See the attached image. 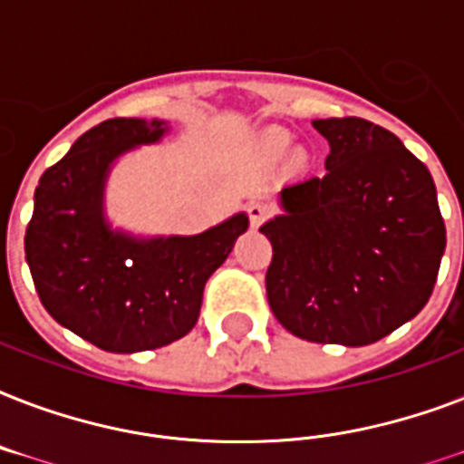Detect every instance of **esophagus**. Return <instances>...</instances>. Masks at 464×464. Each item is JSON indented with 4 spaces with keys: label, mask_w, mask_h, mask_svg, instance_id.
I'll return each mask as SVG.
<instances>
[{
    "label": "esophagus",
    "mask_w": 464,
    "mask_h": 464,
    "mask_svg": "<svg viewBox=\"0 0 464 464\" xmlns=\"http://www.w3.org/2000/svg\"><path fill=\"white\" fill-rule=\"evenodd\" d=\"M269 209H267V204H260V202H250L247 204V217H250V226H260L262 224V218L267 217Z\"/></svg>",
    "instance_id": "esophagus-1"
}]
</instances>
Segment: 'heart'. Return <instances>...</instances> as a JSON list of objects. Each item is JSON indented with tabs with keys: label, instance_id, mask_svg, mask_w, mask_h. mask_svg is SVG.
Returning a JSON list of instances; mask_svg holds the SVG:
<instances>
[{
	"label": "heart",
	"instance_id": "heart-1",
	"mask_svg": "<svg viewBox=\"0 0 464 464\" xmlns=\"http://www.w3.org/2000/svg\"><path fill=\"white\" fill-rule=\"evenodd\" d=\"M291 147V134L286 130H269V132L262 134V151L269 156V159H279L289 151ZM305 166V154L301 149L291 151L289 156V168L291 170H304Z\"/></svg>",
	"mask_w": 464,
	"mask_h": 464
}]
</instances>
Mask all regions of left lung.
Listing matches in <instances>:
<instances>
[{
    "label": "left lung",
    "instance_id": "1",
    "mask_svg": "<svg viewBox=\"0 0 464 464\" xmlns=\"http://www.w3.org/2000/svg\"><path fill=\"white\" fill-rule=\"evenodd\" d=\"M330 144L323 178L279 192L260 226L272 243L267 301L317 344L366 346L410 323L431 296L446 224L429 168L361 118L313 120Z\"/></svg>",
    "mask_w": 464,
    "mask_h": 464
}]
</instances>
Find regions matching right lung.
I'll use <instances>...</instances> for the list:
<instances>
[{"label":"right lung","mask_w":464,"mask_h":464,"mask_svg":"<svg viewBox=\"0 0 464 464\" xmlns=\"http://www.w3.org/2000/svg\"><path fill=\"white\" fill-rule=\"evenodd\" d=\"M166 120H105L47 168L25 228V262L50 315L98 349L149 352L197 324L204 284L247 231L246 211L197 236H134L105 214L120 156L156 144Z\"/></svg>","instance_id":"add662e5"}]
</instances>
